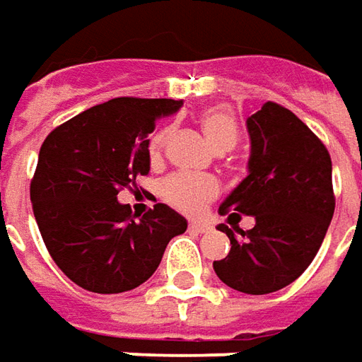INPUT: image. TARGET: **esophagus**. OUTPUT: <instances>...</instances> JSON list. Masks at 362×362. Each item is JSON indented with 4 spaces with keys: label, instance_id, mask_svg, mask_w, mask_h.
I'll return each instance as SVG.
<instances>
[{
    "label": "esophagus",
    "instance_id": "34e87169",
    "mask_svg": "<svg viewBox=\"0 0 362 362\" xmlns=\"http://www.w3.org/2000/svg\"><path fill=\"white\" fill-rule=\"evenodd\" d=\"M189 230L195 231V233H207V231H211V226L209 223H197V221H193V223H189Z\"/></svg>",
    "mask_w": 362,
    "mask_h": 362
}]
</instances>
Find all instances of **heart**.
<instances>
[{"mask_svg": "<svg viewBox=\"0 0 362 362\" xmlns=\"http://www.w3.org/2000/svg\"><path fill=\"white\" fill-rule=\"evenodd\" d=\"M199 124H202L207 143L217 153H228L238 143V122L226 108H207L199 117ZM167 136H169V129H163L151 139L148 155L153 160L160 159ZM160 191H163V197L171 205L193 216V214H199L205 207V203L216 197L219 193V185L209 177L177 175V177L167 179Z\"/></svg>", "mask_w": 362, "mask_h": 362, "instance_id": "obj_1", "label": "heart"}]
</instances>
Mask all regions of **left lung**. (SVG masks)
I'll return each instance as SVG.
<instances>
[{
  "instance_id": "left-lung-1",
  "label": "left lung",
  "mask_w": 362,
  "mask_h": 362,
  "mask_svg": "<svg viewBox=\"0 0 362 362\" xmlns=\"http://www.w3.org/2000/svg\"><path fill=\"white\" fill-rule=\"evenodd\" d=\"M245 127L247 177L223 199L219 214L252 216L256 226L235 232L217 226L231 250L214 262V270L238 292L270 294L292 284L320 250L334 214L332 163L318 136L276 103L247 117Z\"/></svg>"
}]
</instances>
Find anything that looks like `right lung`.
Returning a JSON list of instances; mask_svg holds the SVG:
<instances>
[{
	"label": "right lung",
	"instance_id": "obj_1",
	"mask_svg": "<svg viewBox=\"0 0 362 362\" xmlns=\"http://www.w3.org/2000/svg\"><path fill=\"white\" fill-rule=\"evenodd\" d=\"M183 106L173 98H112L49 132L30 197L56 266L80 288L119 294L146 282L187 219L157 203L139 219L119 191L151 171L148 132Z\"/></svg>",
	"mask_w": 362,
	"mask_h": 362
}]
</instances>
